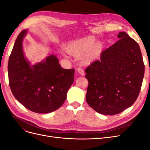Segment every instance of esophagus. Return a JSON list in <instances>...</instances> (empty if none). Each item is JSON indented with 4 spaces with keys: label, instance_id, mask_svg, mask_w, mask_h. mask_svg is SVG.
<instances>
[{
    "label": "esophagus",
    "instance_id": "1",
    "mask_svg": "<svg viewBox=\"0 0 150 150\" xmlns=\"http://www.w3.org/2000/svg\"><path fill=\"white\" fill-rule=\"evenodd\" d=\"M77 71H78V73H79V74H81V76H84V71L83 68L78 67V69H77Z\"/></svg>",
    "mask_w": 150,
    "mask_h": 150
}]
</instances>
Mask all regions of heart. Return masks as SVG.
<instances>
[{"label": "heart", "instance_id": "1", "mask_svg": "<svg viewBox=\"0 0 150 150\" xmlns=\"http://www.w3.org/2000/svg\"><path fill=\"white\" fill-rule=\"evenodd\" d=\"M96 39L88 38L71 44L67 49L69 53L76 56H84L86 61H91L98 57L102 52L103 44L100 42L95 43Z\"/></svg>", "mask_w": 150, "mask_h": 150}]
</instances>
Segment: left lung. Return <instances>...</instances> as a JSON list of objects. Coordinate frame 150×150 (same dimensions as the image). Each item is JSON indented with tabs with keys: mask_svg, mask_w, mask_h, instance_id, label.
<instances>
[{
	"mask_svg": "<svg viewBox=\"0 0 150 150\" xmlns=\"http://www.w3.org/2000/svg\"><path fill=\"white\" fill-rule=\"evenodd\" d=\"M101 52L100 60L85 71L89 82L86 95L88 104L97 112L115 115L130 107L138 96L144 65L138 44L125 32Z\"/></svg>",
	"mask_w": 150,
	"mask_h": 150,
	"instance_id": "left-lung-1",
	"label": "left lung"
}]
</instances>
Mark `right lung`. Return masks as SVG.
I'll list each match as a JSON object with an SVG mask.
<instances>
[{
  "instance_id": "add662e5",
  "label": "right lung",
  "mask_w": 150,
  "mask_h": 150,
  "mask_svg": "<svg viewBox=\"0 0 150 150\" xmlns=\"http://www.w3.org/2000/svg\"><path fill=\"white\" fill-rule=\"evenodd\" d=\"M27 34L25 29L17 36L8 59L10 88L13 96L29 110L51 112L64 103L74 82V69H63L54 54L32 65L25 57L22 46Z\"/></svg>"
}]
</instances>
